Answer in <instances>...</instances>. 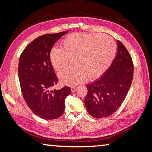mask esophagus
<instances>
[{
  "label": "esophagus",
  "mask_w": 152,
  "mask_h": 152,
  "mask_svg": "<svg viewBox=\"0 0 152 152\" xmlns=\"http://www.w3.org/2000/svg\"><path fill=\"white\" fill-rule=\"evenodd\" d=\"M76 86H72L71 87V91H72V92H74V91H75V90L76 89Z\"/></svg>",
  "instance_id": "1"
}]
</instances>
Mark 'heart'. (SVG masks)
I'll return each mask as SVG.
<instances>
[{
  "instance_id": "1",
  "label": "heart",
  "mask_w": 152,
  "mask_h": 152,
  "mask_svg": "<svg viewBox=\"0 0 152 152\" xmlns=\"http://www.w3.org/2000/svg\"><path fill=\"white\" fill-rule=\"evenodd\" d=\"M116 53V45L109 36L99 34L74 33L61 42V49L52 48L49 60L52 67L59 71L72 58L73 65L59 73L64 85L74 86L85 77L95 80L102 76L112 64Z\"/></svg>"
}]
</instances>
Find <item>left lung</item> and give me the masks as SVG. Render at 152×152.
Listing matches in <instances>:
<instances>
[{"label": "left lung", "instance_id": "1", "mask_svg": "<svg viewBox=\"0 0 152 152\" xmlns=\"http://www.w3.org/2000/svg\"><path fill=\"white\" fill-rule=\"evenodd\" d=\"M118 52L109 69L99 79L86 85V110L95 118L108 117L124 102L133 77L132 58L126 47L117 40Z\"/></svg>", "mask_w": 152, "mask_h": 152}]
</instances>
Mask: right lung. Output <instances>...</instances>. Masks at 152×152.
<instances>
[{"mask_svg":"<svg viewBox=\"0 0 152 152\" xmlns=\"http://www.w3.org/2000/svg\"><path fill=\"white\" fill-rule=\"evenodd\" d=\"M67 32L42 35L25 48L19 61V80L23 97L30 110L45 120L58 118L65 110L71 88L50 90L58 78L49 60L53 46Z\"/></svg>","mask_w":152,"mask_h":152,"instance_id":"right-lung-1","label":"right lung"}]
</instances>
